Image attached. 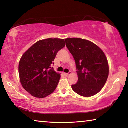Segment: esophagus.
<instances>
[{
  "label": "esophagus",
  "instance_id": "1",
  "mask_svg": "<svg viewBox=\"0 0 128 128\" xmlns=\"http://www.w3.org/2000/svg\"><path fill=\"white\" fill-rule=\"evenodd\" d=\"M71 74V72H69V73H65V75H66V77H68V76H69V74Z\"/></svg>",
  "mask_w": 128,
  "mask_h": 128
}]
</instances>
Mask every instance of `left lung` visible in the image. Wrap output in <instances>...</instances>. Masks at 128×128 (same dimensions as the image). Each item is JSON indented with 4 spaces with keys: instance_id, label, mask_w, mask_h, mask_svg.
Segmentation results:
<instances>
[{
    "instance_id": "1",
    "label": "left lung",
    "mask_w": 128,
    "mask_h": 128,
    "mask_svg": "<svg viewBox=\"0 0 128 128\" xmlns=\"http://www.w3.org/2000/svg\"><path fill=\"white\" fill-rule=\"evenodd\" d=\"M66 46L73 56L78 81L72 88L82 96L96 94L104 86L109 74L108 61L103 51L94 43L81 38H67Z\"/></svg>"
}]
</instances>
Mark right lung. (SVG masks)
I'll return each mask as SVG.
<instances>
[{"mask_svg":"<svg viewBox=\"0 0 128 128\" xmlns=\"http://www.w3.org/2000/svg\"><path fill=\"white\" fill-rule=\"evenodd\" d=\"M65 46L64 40L46 39L36 42L22 56L18 66L20 82L32 96L45 98L57 88L60 74L51 66L58 51Z\"/></svg>","mask_w":128,"mask_h":128,"instance_id":"obj_1","label":"right lung"}]
</instances>
